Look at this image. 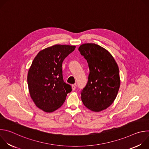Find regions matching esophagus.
Masks as SVG:
<instances>
[{"instance_id": "esophagus-1", "label": "esophagus", "mask_w": 149, "mask_h": 149, "mask_svg": "<svg viewBox=\"0 0 149 149\" xmlns=\"http://www.w3.org/2000/svg\"><path fill=\"white\" fill-rule=\"evenodd\" d=\"M75 88H76V84H72V90H75Z\"/></svg>"}]
</instances>
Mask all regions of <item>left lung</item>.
Returning <instances> with one entry per match:
<instances>
[{
    "label": "left lung",
    "instance_id": "8db88e82",
    "mask_svg": "<svg viewBox=\"0 0 149 149\" xmlns=\"http://www.w3.org/2000/svg\"><path fill=\"white\" fill-rule=\"evenodd\" d=\"M78 50L87 61L90 69L88 81L81 91V100L94 112L107 109L114 101L120 87L117 63L107 49L95 44H82Z\"/></svg>",
    "mask_w": 149,
    "mask_h": 149
}]
</instances>
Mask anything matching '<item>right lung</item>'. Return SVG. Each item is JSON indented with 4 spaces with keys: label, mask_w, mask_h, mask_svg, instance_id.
<instances>
[{
    "label": "right lung",
    "mask_w": 149,
    "mask_h": 149,
    "mask_svg": "<svg viewBox=\"0 0 149 149\" xmlns=\"http://www.w3.org/2000/svg\"><path fill=\"white\" fill-rule=\"evenodd\" d=\"M75 46L56 44L40 51L32 61L28 73L30 96L36 107L47 113L61 107L70 85L63 82L62 63Z\"/></svg>",
    "instance_id": "right-lung-1"
}]
</instances>
